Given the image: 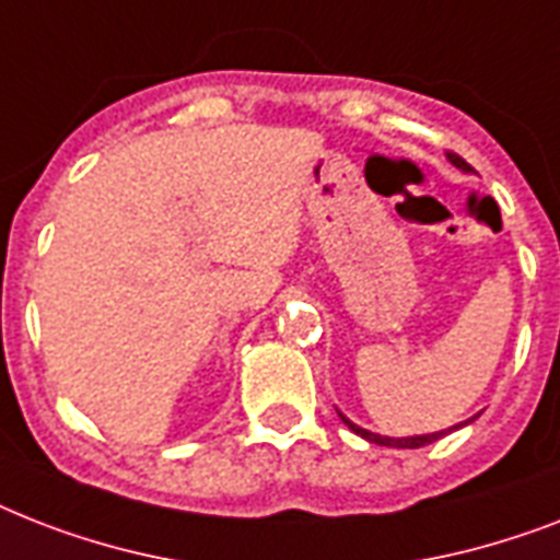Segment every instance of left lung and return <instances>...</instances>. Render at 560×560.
<instances>
[{
    "instance_id": "obj_1",
    "label": "left lung",
    "mask_w": 560,
    "mask_h": 560,
    "mask_svg": "<svg viewBox=\"0 0 560 560\" xmlns=\"http://www.w3.org/2000/svg\"><path fill=\"white\" fill-rule=\"evenodd\" d=\"M447 156H451V162H453V165H456V168L470 171V165L465 160H462V156H456V153H447ZM340 418H342V421H346V424L351 427V430H354V433L363 435L366 442L383 444V447H409V451H412V447H424V444H433L435 439H442V435H444V433H430V435H409V439H389V435L369 433V430H363V427L351 424V421L346 416H340Z\"/></svg>"
}]
</instances>
